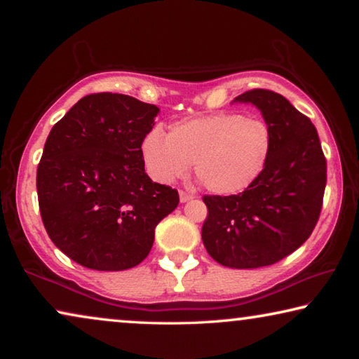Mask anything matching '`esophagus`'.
<instances>
[{"instance_id": "1", "label": "esophagus", "mask_w": 359, "mask_h": 359, "mask_svg": "<svg viewBox=\"0 0 359 359\" xmlns=\"http://www.w3.org/2000/svg\"><path fill=\"white\" fill-rule=\"evenodd\" d=\"M180 203H187V201H190V199H193L194 196L193 194H190V193H187V191H184V190H180Z\"/></svg>"}]
</instances>
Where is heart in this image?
I'll list each match as a JSON object with an SVG mask.
<instances>
[{"label":"heart","instance_id":"b5f03b06","mask_svg":"<svg viewBox=\"0 0 359 359\" xmlns=\"http://www.w3.org/2000/svg\"><path fill=\"white\" fill-rule=\"evenodd\" d=\"M274 149L271 126L261 118L223 112L177 121L166 136L151 130L142 142L149 172L160 182H172L188 172L217 194L247 190L264 172Z\"/></svg>","mask_w":359,"mask_h":359}]
</instances>
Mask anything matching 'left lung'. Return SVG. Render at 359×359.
I'll return each instance as SVG.
<instances>
[{"label":"left lung","mask_w":359,"mask_h":359,"mask_svg":"<svg viewBox=\"0 0 359 359\" xmlns=\"http://www.w3.org/2000/svg\"><path fill=\"white\" fill-rule=\"evenodd\" d=\"M236 101L257 106L274 135L264 172L238 194H204L203 242L217 263L255 269L288 257L311 238L323 208L326 158L317 128L282 95L253 88Z\"/></svg>","instance_id":"1"}]
</instances>
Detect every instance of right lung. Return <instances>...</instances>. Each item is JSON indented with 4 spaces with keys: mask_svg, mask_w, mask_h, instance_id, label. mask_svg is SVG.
Segmentation results:
<instances>
[{
    "mask_svg": "<svg viewBox=\"0 0 359 359\" xmlns=\"http://www.w3.org/2000/svg\"><path fill=\"white\" fill-rule=\"evenodd\" d=\"M160 114L120 93L83 96L48 133L36 172L48 238L83 267L123 271L147 258L179 193L151 182L141 145Z\"/></svg>",
    "mask_w": 359,
    "mask_h": 359,
    "instance_id": "obj_1",
    "label": "right lung"
}]
</instances>
